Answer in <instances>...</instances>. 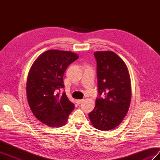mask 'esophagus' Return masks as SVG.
Returning a JSON list of instances; mask_svg holds the SVG:
<instances>
[{
  "label": "esophagus",
  "mask_w": 160,
  "mask_h": 160,
  "mask_svg": "<svg viewBox=\"0 0 160 160\" xmlns=\"http://www.w3.org/2000/svg\"><path fill=\"white\" fill-rule=\"evenodd\" d=\"M83 99H77V101H76V103H77V104H80V103H81L82 102H83Z\"/></svg>",
  "instance_id": "esophagus-1"
}]
</instances>
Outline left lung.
Wrapping results in <instances>:
<instances>
[{
    "label": "left lung",
    "instance_id": "obj_1",
    "mask_svg": "<svg viewBox=\"0 0 160 160\" xmlns=\"http://www.w3.org/2000/svg\"><path fill=\"white\" fill-rule=\"evenodd\" d=\"M94 55L99 98L89 117L96 129L109 131L118 126L128 111L132 98L130 76L126 65L116 53L97 51Z\"/></svg>",
    "mask_w": 160,
    "mask_h": 160
}]
</instances>
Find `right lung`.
Instances as JSON below:
<instances>
[{"label": "right lung", "instance_id": "1", "mask_svg": "<svg viewBox=\"0 0 160 160\" xmlns=\"http://www.w3.org/2000/svg\"><path fill=\"white\" fill-rule=\"evenodd\" d=\"M79 58L71 51L49 50L42 53L33 62L27 81L28 105L35 118L52 128L65 125L75 105L67 98L63 75L68 67Z\"/></svg>", "mask_w": 160, "mask_h": 160}]
</instances>
